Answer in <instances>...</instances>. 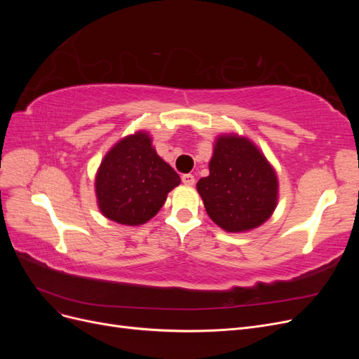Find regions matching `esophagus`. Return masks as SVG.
<instances>
[{
    "instance_id": "obj_1",
    "label": "esophagus",
    "mask_w": 359,
    "mask_h": 359,
    "mask_svg": "<svg viewBox=\"0 0 359 359\" xmlns=\"http://www.w3.org/2000/svg\"><path fill=\"white\" fill-rule=\"evenodd\" d=\"M181 180H182L184 184H186V186H193V184H194V177L191 175V173H184Z\"/></svg>"
}]
</instances>
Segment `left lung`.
<instances>
[{
	"instance_id": "1",
	"label": "left lung",
	"mask_w": 359,
	"mask_h": 359,
	"mask_svg": "<svg viewBox=\"0 0 359 359\" xmlns=\"http://www.w3.org/2000/svg\"><path fill=\"white\" fill-rule=\"evenodd\" d=\"M277 177L266 158L245 137L217 139L210 175L198 191L205 210L227 232L253 229L266 222L277 205Z\"/></svg>"
}]
</instances>
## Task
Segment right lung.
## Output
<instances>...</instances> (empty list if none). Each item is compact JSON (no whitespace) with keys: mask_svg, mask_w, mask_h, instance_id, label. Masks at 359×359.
Here are the masks:
<instances>
[{"mask_svg":"<svg viewBox=\"0 0 359 359\" xmlns=\"http://www.w3.org/2000/svg\"><path fill=\"white\" fill-rule=\"evenodd\" d=\"M181 182L178 173L151 147L147 133L127 136L106 154L95 178L100 211L116 223L148 222Z\"/></svg>","mask_w":359,"mask_h":359,"instance_id":"obj_1","label":"right lung"}]
</instances>
